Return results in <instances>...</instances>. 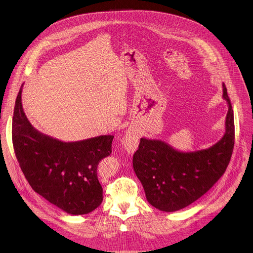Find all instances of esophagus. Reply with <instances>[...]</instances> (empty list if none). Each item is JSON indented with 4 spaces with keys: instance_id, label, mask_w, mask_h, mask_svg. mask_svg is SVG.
Masks as SVG:
<instances>
[{
    "instance_id": "esophagus-1",
    "label": "esophagus",
    "mask_w": 253,
    "mask_h": 253,
    "mask_svg": "<svg viewBox=\"0 0 253 253\" xmlns=\"http://www.w3.org/2000/svg\"><path fill=\"white\" fill-rule=\"evenodd\" d=\"M122 147L128 154H133L138 148L139 134L134 128H128L122 139Z\"/></svg>"
}]
</instances>
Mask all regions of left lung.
Returning <instances> with one entry per match:
<instances>
[{
  "instance_id": "8db88e82",
  "label": "left lung",
  "mask_w": 253,
  "mask_h": 253,
  "mask_svg": "<svg viewBox=\"0 0 253 253\" xmlns=\"http://www.w3.org/2000/svg\"><path fill=\"white\" fill-rule=\"evenodd\" d=\"M222 89L228 104L225 133L211 147L182 152L162 140L140 139L133 155V168L148 202L155 208L173 212L190 205L225 172L234 146V117L224 83Z\"/></svg>"
}]
</instances>
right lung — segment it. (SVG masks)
I'll use <instances>...</instances> for the list:
<instances>
[{"label": "right lung", "mask_w": 253, "mask_h": 253, "mask_svg": "<svg viewBox=\"0 0 253 253\" xmlns=\"http://www.w3.org/2000/svg\"><path fill=\"white\" fill-rule=\"evenodd\" d=\"M23 85L15 103L12 138L26 179L35 192L63 211L72 215L92 212L103 201L97 167L111 154L114 136L63 142L42 134L23 110Z\"/></svg>", "instance_id": "add662e5"}]
</instances>
